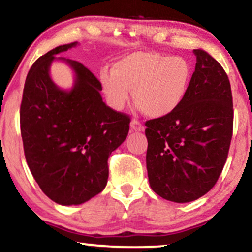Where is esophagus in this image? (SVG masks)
Segmentation results:
<instances>
[{"label":"esophagus","instance_id":"1","mask_svg":"<svg viewBox=\"0 0 252 252\" xmlns=\"http://www.w3.org/2000/svg\"><path fill=\"white\" fill-rule=\"evenodd\" d=\"M130 126H131V130H134V131H143L144 130L143 124L139 122L138 120H132L131 123H130Z\"/></svg>","mask_w":252,"mask_h":252}]
</instances>
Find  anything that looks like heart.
Here are the masks:
<instances>
[{
  "label": "heart",
  "instance_id": "heart-1",
  "mask_svg": "<svg viewBox=\"0 0 252 252\" xmlns=\"http://www.w3.org/2000/svg\"><path fill=\"white\" fill-rule=\"evenodd\" d=\"M192 66L181 56L158 53L130 54L117 61L113 71H103L101 83L108 103L122 110L130 98L147 116L162 118L174 113L189 93Z\"/></svg>",
  "mask_w": 252,
  "mask_h": 252
}]
</instances>
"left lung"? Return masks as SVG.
<instances>
[{
  "instance_id": "left-lung-1",
  "label": "left lung",
  "mask_w": 252,
  "mask_h": 252,
  "mask_svg": "<svg viewBox=\"0 0 252 252\" xmlns=\"http://www.w3.org/2000/svg\"><path fill=\"white\" fill-rule=\"evenodd\" d=\"M189 93L174 113L145 122L151 189L176 203L195 201L213 189L232 137V94L223 66L204 50Z\"/></svg>"
}]
</instances>
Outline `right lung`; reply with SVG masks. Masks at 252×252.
Returning <instances> with one entry per match:
<instances>
[{"instance_id":"obj_1","label":"right lung","mask_w":252,"mask_h":252,"mask_svg":"<svg viewBox=\"0 0 252 252\" xmlns=\"http://www.w3.org/2000/svg\"><path fill=\"white\" fill-rule=\"evenodd\" d=\"M63 44L36 60L27 75L20 109L27 164L41 190L62 205L81 204L107 186L108 158L126 138L129 115L103 102L101 82L77 61L65 60L76 80L70 92L51 81L55 55Z\"/></svg>"}]
</instances>
